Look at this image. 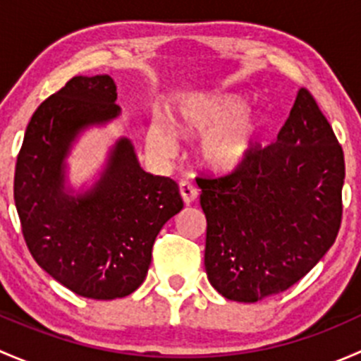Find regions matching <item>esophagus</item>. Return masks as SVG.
<instances>
[{"label": "esophagus", "mask_w": 361, "mask_h": 361, "mask_svg": "<svg viewBox=\"0 0 361 361\" xmlns=\"http://www.w3.org/2000/svg\"><path fill=\"white\" fill-rule=\"evenodd\" d=\"M180 194H181V199H183L185 204H192L195 199H197L199 192H197V188L190 183V181H181Z\"/></svg>", "instance_id": "esophagus-1"}]
</instances>
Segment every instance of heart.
Masks as SVG:
<instances>
[{"label":"heart","instance_id":"b5f03b06","mask_svg":"<svg viewBox=\"0 0 361 361\" xmlns=\"http://www.w3.org/2000/svg\"><path fill=\"white\" fill-rule=\"evenodd\" d=\"M248 110V101L234 92L195 94L180 103L176 129L185 137L207 134L201 145V159L216 173L238 169L260 140L264 122ZM148 148L159 157H171L176 150V134L162 122L150 123L147 130Z\"/></svg>","mask_w":361,"mask_h":361}]
</instances>
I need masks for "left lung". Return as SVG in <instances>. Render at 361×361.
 Segmentation results:
<instances>
[{"label":"left lung","mask_w":361,"mask_h":361,"mask_svg":"<svg viewBox=\"0 0 361 361\" xmlns=\"http://www.w3.org/2000/svg\"><path fill=\"white\" fill-rule=\"evenodd\" d=\"M344 176L332 126L300 89L276 143L257 145L225 176L197 178L213 288L257 302L300 281L336 243Z\"/></svg>","instance_id":"1"}]
</instances>
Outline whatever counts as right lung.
Listing matches in <instances>:
<instances>
[{
  "instance_id": "1",
  "label": "right lung",
  "mask_w": 361,
  "mask_h": 361,
  "mask_svg": "<svg viewBox=\"0 0 361 361\" xmlns=\"http://www.w3.org/2000/svg\"><path fill=\"white\" fill-rule=\"evenodd\" d=\"M111 76H75L32 113L16 164L13 199L36 264L66 288L113 300L140 288L160 228L183 207L176 181L141 169L120 137L90 190L64 188L69 148L85 127L115 118Z\"/></svg>"
}]
</instances>
